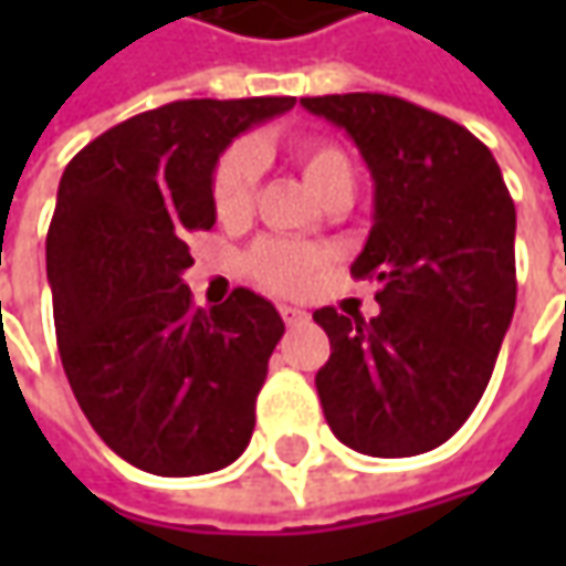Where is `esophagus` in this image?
I'll list each match as a JSON object with an SVG mask.
<instances>
[{"label": "esophagus", "mask_w": 566, "mask_h": 566, "mask_svg": "<svg viewBox=\"0 0 566 566\" xmlns=\"http://www.w3.org/2000/svg\"><path fill=\"white\" fill-rule=\"evenodd\" d=\"M280 317L293 327V324H302L308 315H305L302 308H295V305H280Z\"/></svg>", "instance_id": "1"}]
</instances>
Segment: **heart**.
I'll return each mask as SVG.
<instances>
[{
  "label": "heart",
  "instance_id": "obj_1",
  "mask_svg": "<svg viewBox=\"0 0 566 566\" xmlns=\"http://www.w3.org/2000/svg\"><path fill=\"white\" fill-rule=\"evenodd\" d=\"M293 160L317 198H324L337 186H353V160L339 144L321 142V138L295 142ZM254 186H258V157L251 154V147H242V144L229 147L217 160L213 179H210V198H213L217 217L223 223L245 220L254 205ZM324 261H327L324 251L312 245L264 239L245 254V271L268 293L298 295L308 290V283L324 268Z\"/></svg>",
  "mask_w": 566,
  "mask_h": 566
}]
</instances>
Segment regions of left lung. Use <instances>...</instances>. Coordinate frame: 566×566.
<instances>
[{
	"mask_svg": "<svg viewBox=\"0 0 566 566\" xmlns=\"http://www.w3.org/2000/svg\"><path fill=\"white\" fill-rule=\"evenodd\" d=\"M302 106L343 128L375 179L353 276L378 280L380 312H315L331 339L315 378L324 419L368 457L434 450L479 406L513 321L511 191L472 132L409 99L331 94Z\"/></svg>",
	"mask_w": 566,
	"mask_h": 566,
	"instance_id": "8db88e82",
	"label": "left lung"
}]
</instances>
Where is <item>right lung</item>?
Instances as JSON below:
<instances>
[{
	"instance_id": "1",
	"label": "right lung",
	"mask_w": 566,
	"mask_h": 566,
	"mask_svg": "<svg viewBox=\"0 0 566 566\" xmlns=\"http://www.w3.org/2000/svg\"><path fill=\"white\" fill-rule=\"evenodd\" d=\"M295 97L176 99L113 125L65 166L46 276L65 378L103 444L154 475H205L242 457L283 317L232 290L195 308L188 235L217 223L213 166Z\"/></svg>"
}]
</instances>
